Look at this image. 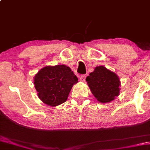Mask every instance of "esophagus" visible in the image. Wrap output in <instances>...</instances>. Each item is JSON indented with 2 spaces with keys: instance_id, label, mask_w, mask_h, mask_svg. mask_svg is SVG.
Instances as JSON below:
<instances>
[{
  "instance_id": "1",
  "label": "esophagus",
  "mask_w": 150,
  "mask_h": 150,
  "mask_svg": "<svg viewBox=\"0 0 150 150\" xmlns=\"http://www.w3.org/2000/svg\"><path fill=\"white\" fill-rule=\"evenodd\" d=\"M86 75H81V76L80 77V80L81 81V82H85V80H86Z\"/></svg>"
}]
</instances>
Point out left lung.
Segmentation results:
<instances>
[{
	"mask_svg": "<svg viewBox=\"0 0 150 150\" xmlns=\"http://www.w3.org/2000/svg\"><path fill=\"white\" fill-rule=\"evenodd\" d=\"M86 80L99 102H110L120 93V81L118 76L104 66H97Z\"/></svg>",
	"mask_w": 150,
	"mask_h": 150,
	"instance_id": "8db88e82",
	"label": "left lung"
}]
</instances>
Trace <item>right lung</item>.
Masks as SVG:
<instances>
[{
  "label": "right lung",
  "mask_w": 150,
  "mask_h": 150,
  "mask_svg": "<svg viewBox=\"0 0 150 150\" xmlns=\"http://www.w3.org/2000/svg\"><path fill=\"white\" fill-rule=\"evenodd\" d=\"M78 79L65 65L46 66L35 75L34 84L40 99L48 105L57 106L67 100Z\"/></svg>",
  "instance_id": "obj_1"
}]
</instances>
